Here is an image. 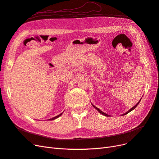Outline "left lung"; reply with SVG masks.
Instances as JSON below:
<instances>
[{"label": "left lung", "instance_id": "8db88e82", "mask_svg": "<svg viewBox=\"0 0 159 159\" xmlns=\"http://www.w3.org/2000/svg\"><path fill=\"white\" fill-rule=\"evenodd\" d=\"M141 99L140 100H139V102H138V103H137V104H136L135 105H134V107H132V108H131V109H129V110L128 111H127V112H126V113H123V114L122 115H126V114L129 113V112H131V111H133V109H134V108H135V107H136L137 106V105H139V102H141ZM91 105H92V106H93V107H94L95 109H97V110L98 111H99V113H100L101 114H102L103 115H105V116H107V117H108V116H110V115H107V114H106V113H103V111H101V110H100V109H99V108H98L97 107H95V105H93L92 103H91Z\"/></svg>", "mask_w": 159, "mask_h": 159}]
</instances>
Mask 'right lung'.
Listing matches in <instances>:
<instances>
[{"label": "right lung", "instance_id": "add662e5", "mask_svg": "<svg viewBox=\"0 0 159 159\" xmlns=\"http://www.w3.org/2000/svg\"><path fill=\"white\" fill-rule=\"evenodd\" d=\"M61 114H62V113H61V114H60V115H57V116H56V117H53V118H52V119H50L49 120H50V121H51V120H54V119H57V117H59L60 116H61Z\"/></svg>", "mask_w": 159, "mask_h": 159}]
</instances>
